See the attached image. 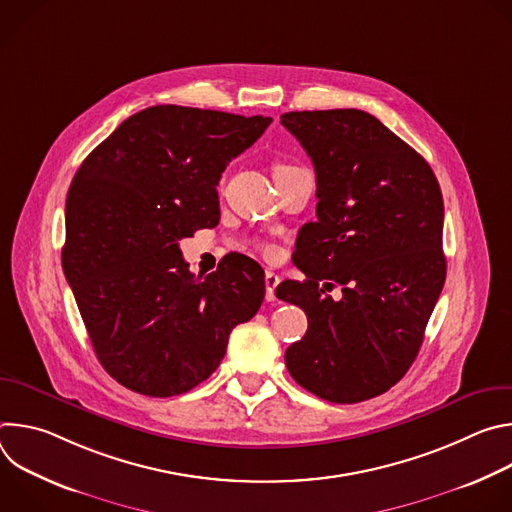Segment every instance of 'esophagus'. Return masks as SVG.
<instances>
[{
    "instance_id": "34e87169",
    "label": "esophagus",
    "mask_w": 512,
    "mask_h": 512,
    "mask_svg": "<svg viewBox=\"0 0 512 512\" xmlns=\"http://www.w3.org/2000/svg\"><path fill=\"white\" fill-rule=\"evenodd\" d=\"M279 285V275L273 273L271 269L265 271V300L273 302L275 300V287Z\"/></svg>"
}]
</instances>
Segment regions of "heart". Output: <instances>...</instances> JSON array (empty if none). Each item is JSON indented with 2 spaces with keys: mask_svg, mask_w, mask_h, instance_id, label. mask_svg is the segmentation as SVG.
<instances>
[{
  "mask_svg": "<svg viewBox=\"0 0 512 512\" xmlns=\"http://www.w3.org/2000/svg\"><path fill=\"white\" fill-rule=\"evenodd\" d=\"M291 170H298V166H291V164H277L273 168V176H279V174H285V172H291ZM259 251L263 255H275L277 247L271 245V243H259Z\"/></svg>",
  "mask_w": 512,
  "mask_h": 512,
  "instance_id": "obj_1",
  "label": "heart"
}]
</instances>
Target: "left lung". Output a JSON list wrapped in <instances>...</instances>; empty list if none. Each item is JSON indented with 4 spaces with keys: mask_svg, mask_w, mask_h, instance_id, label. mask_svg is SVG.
<instances>
[{
    "mask_svg": "<svg viewBox=\"0 0 512 512\" xmlns=\"http://www.w3.org/2000/svg\"><path fill=\"white\" fill-rule=\"evenodd\" d=\"M316 170V214L298 237L304 281L275 296L300 306L308 332L285 350L289 375L332 403L389 391L413 364L446 281L444 198L429 164L358 109L291 111ZM343 287L336 303L325 296Z\"/></svg>",
    "mask_w": 512,
    "mask_h": 512,
    "instance_id": "left-lung-1",
    "label": "left lung"
}]
</instances>
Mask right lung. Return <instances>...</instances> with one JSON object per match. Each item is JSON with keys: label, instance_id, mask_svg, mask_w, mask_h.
Returning a JSON list of instances; mask_svg holds the SVG:
<instances>
[{"label": "right lung", "instance_id": "obj_1", "mask_svg": "<svg viewBox=\"0 0 512 512\" xmlns=\"http://www.w3.org/2000/svg\"><path fill=\"white\" fill-rule=\"evenodd\" d=\"M271 117L158 105L85 158L66 196L64 275L95 354L123 387L182 395L221 364L231 330L265 296L261 267L231 255L204 279L180 241L216 227L218 180Z\"/></svg>", "mask_w": 512, "mask_h": 512}]
</instances>
